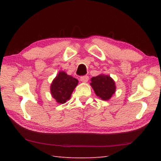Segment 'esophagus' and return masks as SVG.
Segmentation results:
<instances>
[{
    "mask_svg": "<svg viewBox=\"0 0 161 161\" xmlns=\"http://www.w3.org/2000/svg\"><path fill=\"white\" fill-rule=\"evenodd\" d=\"M88 80H89V77H88V76H86V75L82 76V77H80V81H81V82L86 83V82H87V81H88Z\"/></svg>",
    "mask_w": 161,
    "mask_h": 161,
    "instance_id": "esophagus-1",
    "label": "esophagus"
}]
</instances>
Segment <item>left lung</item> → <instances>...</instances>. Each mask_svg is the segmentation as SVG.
Wrapping results in <instances>:
<instances>
[{
	"label": "left lung",
	"mask_w": 161,
	"mask_h": 161,
	"mask_svg": "<svg viewBox=\"0 0 161 161\" xmlns=\"http://www.w3.org/2000/svg\"><path fill=\"white\" fill-rule=\"evenodd\" d=\"M90 85L95 94L102 100L110 99L116 92L115 81L110 76L101 74L91 79Z\"/></svg>",
	"instance_id": "1"
}]
</instances>
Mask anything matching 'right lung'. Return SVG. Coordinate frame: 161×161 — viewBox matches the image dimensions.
Listing matches in <instances>:
<instances>
[{
    "label": "right lung",
    "instance_id": "right-lung-1",
    "mask_svg": "<svg viewBox=\"0 0 161 161\" xmlns=\"http://www.w3.org/2000/svg\"><path fill=\"white\" fill-rule=\"evenodd\" d=\"M79 81L68 75L64 71H59L50 85L51 95L58 103H64L71 97Z\"/></svg>",
    "mask_w": 161,
    "mask_h": 161
}]
</instances>
